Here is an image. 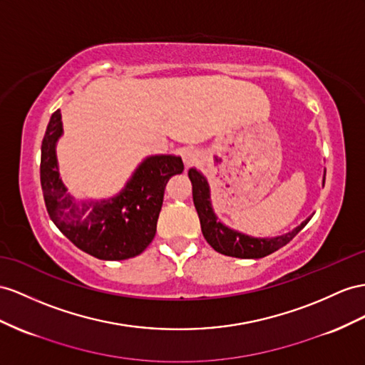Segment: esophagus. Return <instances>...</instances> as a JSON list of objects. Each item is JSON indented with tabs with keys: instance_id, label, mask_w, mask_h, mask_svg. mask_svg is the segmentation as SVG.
Wrapping results in <instances>:
<instances>
[{
	"instance_id": "34e87169",
	"label": "esophagus",
	"mask_w": 365,
	"mask_h": 365,
	"mask_svg": "<svg viewBox=\"0 0 365 365\" xmlns=\"http://www.w3.org/2000/svg\"><path fill=\"white\" fill-rule=\"evenodd\" d=\"M180 154H182L185 166H192V165L197 163L199 158H200V154L195 148H183Z\"/></svg>"
}]
</instances>
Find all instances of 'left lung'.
<instances>
[{"label":"left lung","mask_w":365,"mask_h":365,"mask_svg":"<svg viewBox=\"0 0 365 365\" xmlns=\"http://www.w3.org/2000/svg\"><path fill=\"white\" fill-rule=\"evenodd\" d=\"M188 177L192 183V200L199 214L203 237L220 255L239 259L265 257L274 253L280 247L287 245L310 220L307 219L294 230L274 237H255L244 235V232L227 227L216 216V212L212 210L211 191L207 177L195 168H190Z\"/></svg>","instance_id":"1"}]
</instances>
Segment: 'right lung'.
<instances>
[{
  "mask_svg": "<svg viewBox=\"0 0 365 365\" xmlns=\"http://www.w3.org/2000/svg\"><path fill=\"white\" fill-rule=\"evenodd\" d=\"M63 135L60 109L55 110L41 143L40 179L49 217L73 245L101 260H123L143 253L151 244L165 186L183 171L182 157L149 155L114 197L78 200L64 186L57 160Z\"/></svg>",
  "mask_w": 365,
  "mask_h": 365,
  "instance_id": "1",
  "label": "right lung"
}]
</instances>
